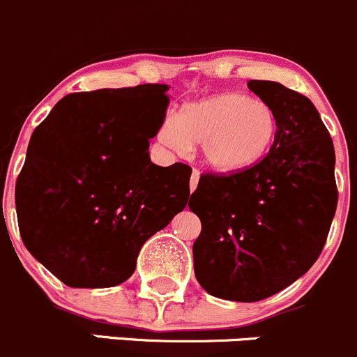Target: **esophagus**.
Wrapping results in <instances>:
<instances>
[{
    "mask_svg": "<svg viewBox=\"0 0 357 357\" xmlns=\"http://www.w3.org/2000/svg\"><path fill=\"white\" fill-rule=\"evenodd\" d=\"M199 177H201L199 170H197V168H194V170H192V175H190V182H189L190 190H196L197 183H199Z\"/></svg>",
    "mask_w": 357,
    "mask_h": 357,
    "instance_id": "34e87169",
    "label": "esophagus"
}]
</instances>
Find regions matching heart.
I'll return each mask as SVG.
<instances>
[{
  "mask_svg": "<svg viewBox=\"0 0 357 357\" xmlns=\"http://www.w3.org/2000/svg\"><path fill=\"white\" fill-rule=\"evenodd\" d=\"M277 128V113L266 101L220 93L183 105L175 122L161 125L158 139L182 154L190 151V146H201L213 170L232 174L263 160Z\"/></svg>",
  "mask_w": 357,
  "mask_h": 357,
  "instance_id": "1",
  "label": "heart"
}]
</instances>
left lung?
<instances>
[{"label":"left lung","instance_id":"1","mask_svg":"<svg viewBox=\"0 0 357 357\" xmlns=\"http://www.w3.org/2000/svg\"><path fill=\"white\" fill-rule=\"evenodd\" d=\"M248 87L277 113L259 163L203 175L189 203L201 220L194 273L211 296L255 303L289 287L318 259L337 209L335 149L318 109L271 80Z\"/></svg>","mask_w":357,"mask_h":357}]
</instances>
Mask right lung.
<instances>
[{
    "label": "right lung",
    "instance_id": "obj_1",
    "mask_svg": "<svg viewBox=\"0 0 357 357\" xmlns=\"http://www.w3.org/2000/svg\"><path fill=\"white\" fill-rule=\"evenodd\" d=\"M168 89L68 94L32 134L15 192L18 229L29 252L68 287L122 284L144 242L187 206L192 168L149 158Z\"/></svg>",
    "mask_w": 357,
    "mask_h": 357
}]
</instances>
